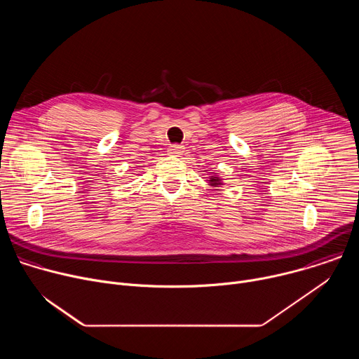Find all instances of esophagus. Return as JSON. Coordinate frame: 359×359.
<instances>
[{"mask_svg": "<svg viewBox=\"0 0 359 359\" xmlns=\"http://www.w3.org/2000/svg\"><path fill=\"white\" fill-rule=\"evenodd\" d=\"M168 153H169V156H179V155H182V153H183V146L172 144V146H169Z\"/></svg>", "mask_w": 359, "mask_h": 359, "instance_id": "1", "label": "esophagus"}]
</instances>
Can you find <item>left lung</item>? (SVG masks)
Segmentation results:
<instances>
[{"label": "left lung", "instance_id": "1", "mask_svg": "<svg viewBox=\"0 0 359 359\" xmlns=\"http://www.w3.org/2000/svg\"><path fill=\"white\" fill-rule=\"evenodd\" d=\"M208 183H209L212 187H222V186L224 184V183H223V179H222V177H219L215 172H212V173H210Z\"/></svg>", "mask_w": 359, "mask_h": 359}]
</instances>
